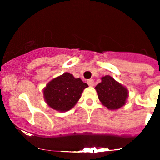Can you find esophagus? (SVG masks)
I'll list each match as a JSON object with an SVG mask.
<instances>
[{
    "instance_id": "obj_1",
    "label": "esophagus",
    "mask_w": 160,
    "mask_h": 160,
    "mask_svg": "<svg viewBox=\"0 0 160 160\" xmlns=\"http://www.w3.org/2000/svg\"><path fill=\"white\" fill-rule=\"evenodd\" d=\"M87 83H88V85L91 87H92L93 85H94V80H92V79H90V80H87Z\"/></svg>"
}]
</instances>
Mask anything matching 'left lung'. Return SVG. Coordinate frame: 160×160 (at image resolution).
Returning <instances> with one entry per match:
<instances>
[{
	"mask_svg": "<svg viewBox=\"0 0 160 160\" xmlns=\"http://www.w3.org/2000/svg\"><path fill=\"white\" fill-rule=\"evenodd\" d=\"M101 80L95 89L102 104L109 110H118L125 105L128 97L127 88L108 75Z\"/></svg>",
	"mask_w": 160,
	"mask_h": 160,
	"instance_id": "left-lung-1",
	"label": "left lung"
}]
</instances>
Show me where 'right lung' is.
<instances>
[{
  "instance_id": "obj_1",
  "label": "right lung",
  "mask_w": 160,
  "mask_h": 160,
  "mask_svg": "<svg viewBox=\"0 0 160 160\" xmlns=\"http://www.w3.org/2000/svg\"><path fill=\"white\" fill-rule=\"evenodd\" d=\"M88 84L72 74L65 72L53 78L43 89L45 102L49 107L59 112H65L76 105Z\"/></svg>"
}]
</instances>
